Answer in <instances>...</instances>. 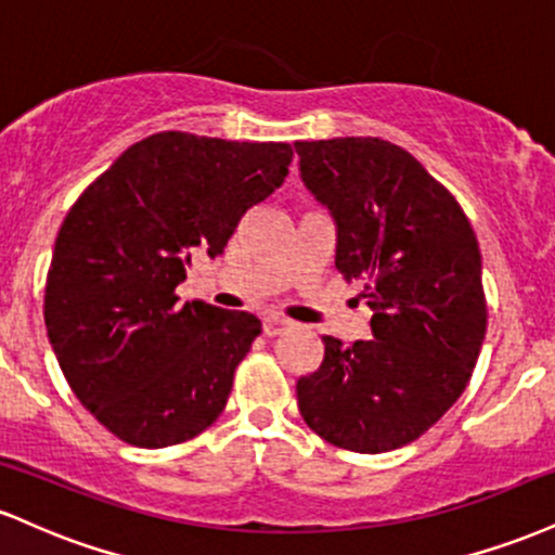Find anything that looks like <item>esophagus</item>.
Instances as JSON below:
<instances>
[{
  "label": "esophagus",
  "mask_w": 555,
  "mask_h": 555,
  "mask_svg": "<svg viewBox=\"0 0 555 555\" xmlns=\"http://www.w3.org/2000/svg\"><path fill=\"white\" fill-rule=\"evenodd\" d=\"M292 323L289 321H284V318H279V315H269L263 321V334L266 336H279V334H284L286 328H289Z\"/></svg>",
  "instance_id": "1"
}]
</instances>
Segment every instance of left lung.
Listing matches in <instances>:
<instances>
[{"label":"left lung","instance_id":"1","mask_svg":"<svg viewBox=\"0 0 555 555\" xmlns=\"http://www.w3.org/2000/svg\"><path fill=\"white\" fill-rule=\"evenodd\" d=\"M308 190L336 221V269L362 282L371 334L323 336L297 380L299 415L323 441L384 454L417 441L462 397L488 326L467 214L415 156L380 138L295 143Z\"/></svg>","mask_w":555,"mask_h":555}]
</instances>
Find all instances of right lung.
Wrapping results in <instances>:
<instances>
[{
	"instance_id": "1",
	"label": "right lung",
	"mask_w": 555,
	"mask_h": 555,
	"mask_svg": "<svg viewBox=\"0 0 555 555\" xmlns=\"http://www.w3.org/2000/svg\"><path fill=\"white\" fill-rule=\"evenodd\" d=\"M289 143L156 132L73 203L54 242L43 321L69 388L119 441L164 449L224 412L260 334L242 310L184 302L197 250L221 256L240 219L284 182Z\"/></svg>"
}]
</instances>
